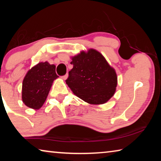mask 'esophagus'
<instances>
[{
	"mask_svg": "<svg viewBox=\"0 0 161 161\" xmlns=\"http://www.w3.org/2000/svg\"><path fill=\"white\" fill-rule=\"evenodd\" d=\"M67 77H68V75L67 74L66 75L62 76V80H66L67 79Z\"/></svg>",
	"mask_w": 161,
	"mask_h": 161,
	"instance_id": "obj_1",
	"label": "esophagus"
}]
</instances>
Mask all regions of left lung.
I'll return each mask as SVG.
<instances>
[{"label": "left lung", "mask_w": 161, "mask_h": 161, "mask_svg": "<svg viewBox=\"0 0 161 161\" xmlns=\"http://www.w3.org/2000/svg\"><path fill=\"white\" fill-rule=\"evenodd\" d=\"M73 68L66 83L76 96L90 104H103L115 94L117 75L99 51L82 50L71 58Z\"/></svg>", "instance_id": "8db88e82"}]
</instances>
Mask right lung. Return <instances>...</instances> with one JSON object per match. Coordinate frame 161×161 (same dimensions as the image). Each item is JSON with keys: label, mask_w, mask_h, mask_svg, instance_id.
<instances>
[{"label": "right lung", "mask_w": 161, "mask_h": 161, "mask_svg": "<svg viewBox=\"0 0 161 161\" xmlns=\"http://www.w3.org/2000/svg\"><path fill=\"white\" fill-rule=\"evenodd\" d=\"M55 69L54 64L42 62L28 71L22 86V100L25 106L35 110L42 107L54 80L59 77Z\"/></svg>", "instance_id": "right-lung-1"}]
</instances>
